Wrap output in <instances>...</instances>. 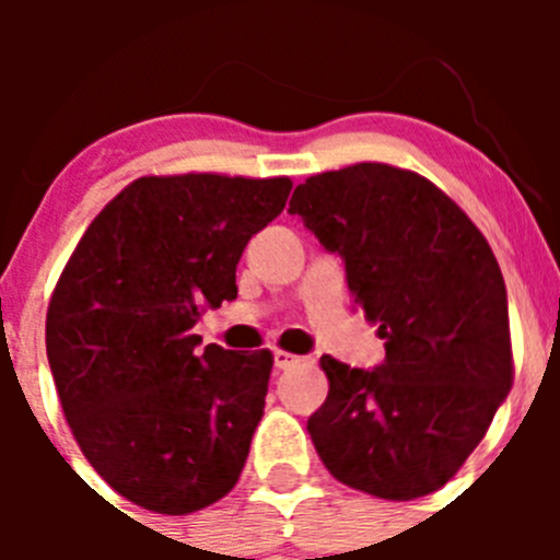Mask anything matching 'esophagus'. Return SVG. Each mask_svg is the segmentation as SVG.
<instances>
[{
	"label": "esophagus",
	"mask_w": 560,
	"mask_h": 560,
	"mask_svg": "<svg viewBox=\"0 0 560 560\" xmlns=\"http://www.w3.org/2000/svg\"><path fill=\"white\" fill-rule=\"evenodd\" d=\"M295 363H301V358H298V354H290V352H284V349H276L273 352V365L279 371H287V369H292V365Z\"/></svg>",
	"instance_id": "34e87169"
}]
</instances>
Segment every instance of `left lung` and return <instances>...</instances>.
I'll return each instance as SVG.
<instances>
[{"mask_svg": "<svg viewBox=\"0 0 560 560\" xmlns=\"http://www.w3.org/2000/svg\"><path fill=\"white\" fill-rule=\"evenodd\" d=\"M338 254L352 301L380 327L385 360L330 382L308 433L338 482L409 501L455 477L512 387L506 287L471 219L422 175L360 162L312 175L290 200Z\"/></svg>", "mask_w": 560, "mask_h": 560, "instance_id": "8db88e82", "label": "left lung"}]
</instances>
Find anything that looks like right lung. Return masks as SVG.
<instances>
[{
    "label": "right lung",
    "mask_w": 560,
    "mask_h": 560,
    "mask_svg": "<svg viewBox=\"0 0 560 560\" xmlns=\"http://www.w3.org/2000/svg\"><path fill=\"white\" fill-rule=\"evenodd\" d=\"M290 178L149 175L113 197L72 252L45 319L48 365L86 460L160 515H189L238 482L273 354L200 349L202 308L238 298L252 235Z\"/></svg>",
    "instance_id": "right-lung-1"
}]
</instances>
